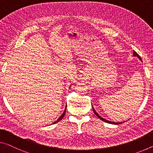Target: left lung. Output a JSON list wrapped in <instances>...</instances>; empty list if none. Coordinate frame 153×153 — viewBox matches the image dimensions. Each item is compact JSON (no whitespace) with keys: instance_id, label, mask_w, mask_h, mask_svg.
Masks as SVG:
<instances>
[{"instance_id":"left-lung-1","label":"left lung","mask_w":153,"mask_h":153,"mask_svg":"<svg viewBox=\"0 0 153 153\" xmlns=\"http://www.w3.org/2000/svg\"><path fill=\"white\" fill-rule=\"evenodd\" d=\"M134 56H136V57H138V58L140 59V60H141V61H142V59H141V57H140V56H139V55L138 54H137V53H136V51H134ZM92 108H93V106H92ZM93 111H94V114H96V116L97 117H98V118L100 119H101L102 120V121H104V122H106V123H111V124H115V125H116V124H121V123L122 122H121V123H115V122H111V121H108V120H106V119H104V118H102V117H100V115L98 114H97V112H96V111H95V109L94 108H93Z\"/></svg>"}]
</instances>
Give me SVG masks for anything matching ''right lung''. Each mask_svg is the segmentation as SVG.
<instances>
[{"label":"right lung","mask_w":153,"mask_h":153,"mask_svg":"<svg viewBox=\"0 0 153 153\" xmlns=\"http://www.w3.org/2000/svg\"><path fill=\"white\" fill-rule=\"evenodd\" d=\"M66 108H65V110H64V112H63V114H62L61 115V116H60V117H59V118H58V119H57V121H56V122H54L53 124H55V123H57V122H58V121H60V120H62V119H63V117H64V115H65V114H66Z\"/></svg>","instance_id":"1"}]
</instances>
